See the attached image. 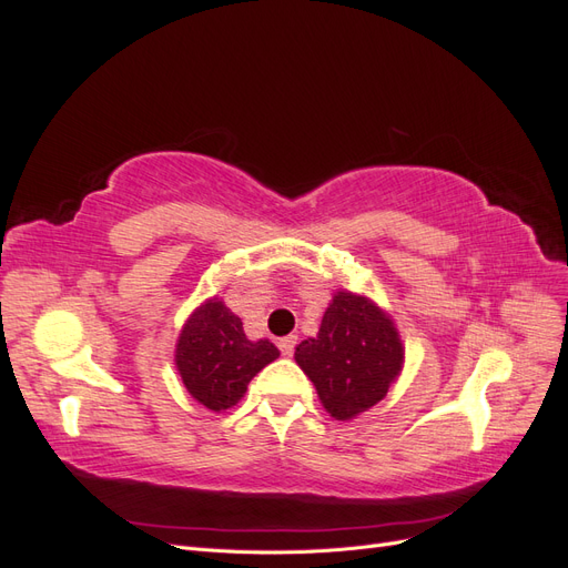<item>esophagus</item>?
Segmentation results:
<instances>
[{
  "mask_svg": "<svg viewBox=\"0 0 568 568\" xmlns=\"http://www.w3.org/2000/svg\"><path fill=\"white\" fill-rule=\"evenodd\" d=\"M296 343H298V336L296 334H288V336L277 341V346H280L282 355H291V353H294V348H296Z\"/></svg>",
  "mask_w": 568,
  "mask_h": 568,
  "instance_id": "obj_1",
  "label": "esophagus"
}]
</instances>
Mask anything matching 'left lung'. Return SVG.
<instances>
[{"label": "left lung", "instance_id": "8db88e82", "mask_svg": "<svg viewBox=\"0 0 568 568\" xmlns=\"http://www.w3.org/2000/svg\"><path fill=\"white\" fill-rule=\"evenodd\" d=\"M296 363L313 382L322 407L351 422L386 398L405 365L398 326L379 303L338 288L317 336L296 346Z\"/></svg>", "mask_w": 568, "mask_h": 568}]
</instances>
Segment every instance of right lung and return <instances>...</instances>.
<instances>
[{
	"instance_id": "right-lung-1",
	"label": "right lung",
	"mask_w": 568,
	"mask_h": 568,
	"mask_svg": "<svg viewBox=\"0 0 568 568\" xmlns=\"http://www.w3.org/2000/svg\"><path fill=\"white\" fill-rule=\"evenodd\" d=\"M280 357L270 338L251 341L225 301L205 298L182 324L175 367L182 384L203 407L225 412L244 398L253 376Z\"/></svg>"
}]
</instances>
